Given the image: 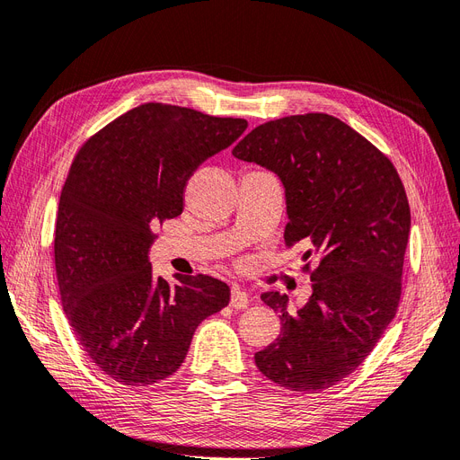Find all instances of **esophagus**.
<instances>
[{
  "mask_svg": "<svg viewBox=\"0 0 460 460\" xmlns=\"http://www.w3.org/2000/svg\"><path fill=\"white\" fill-rule=\"evenodd\" d=\"M249 294L245 290H242L240 287H232L230 292V307L234 309H245L249 305Z\"/></svg>",
  "mask_w": 460,
  "mask_h": 460,
  "instance_id": "obj_1",
  "label": "esophagus"
}]
</instances>
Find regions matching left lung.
<instances>
[{
    "label": "left lung",
    "instance_id": "8db88e82",
    "mask_svg": "<svg viewBox=\"0 0 460 460\" xmlns=\"http://www.w3.org/2000/svg\"><path fill=\"white\" fill-rule=\"evenodd\" d=\"M232 155L283 182L287 245L315 259L311 296L290 314L288 296L264 292L281 334L254 355L279 387L317 393L355 372L396 315L411 215L393 162L326 113L256 126ZM309 270V264L304 266Z\"/></svg>",
    "mask_w": 460,
    "mask_h": 460
}]
</instances>
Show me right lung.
Wrapping results in <instances>:
<instances>
[{
  "label": "right lung",
  "mask_w": 460,
  "mask_h": 460,
  "mask_svg": "<svg viewBox=\"0 0 460 460\" xmlns=\"http://www.w3.org/2000/svg\"><path fill=\"white\" fill-rule=\"evenodd\" d=\"M245 119L145 103L77 153L62 187L54 264L66 315L86 355L122 385H153L185 360L198 324L230 302L209 275L155 278V228L182 213L189 179L228 149Z\"/></svg>",
  "instance_id": "add662e5"
}]
</instances>
